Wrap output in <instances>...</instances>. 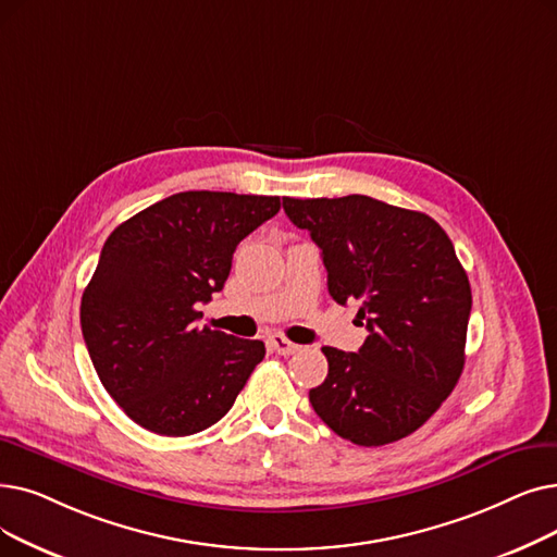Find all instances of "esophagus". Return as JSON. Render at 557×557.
Returning <instances> with one entry per match:
<instances>
[{
  "instance_id": "esophagus-1",
  "label": "esophagus",
  "mask_w": 557,
  "mask_h": 557,
  "mask_svg": "<svg viewBox=\"0 0 557 557\" xmlns=\"http://www.w3.org/2000/svg\"><path fill=\"white\" fill-rule=\"evenodd\" d=\"M269 344H271V348H273L277 355H294V352H298V350H300V346H298V344L288 342V338H286V336H282V334H273V336H269Z\"/></svg>"
}]
</instances>
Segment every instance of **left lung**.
Returning <instances> with one entry per match:
<instances>
[{"mask_svg":"<svg viewBox=\"0 0 557 557\" xmlns=\"http://www.w3.org/2000/svg\"><path fill=\"white\" fill-rule=\"evenodd\" d=\"M282 205L321 248L330 296L359 300L369 330L357 352L323 348L327 377L309 392L313 412L357 446L407 437L465 369L471 286L448 234L421 211L369 196Z\"/></svg>","mask_w":557,"mask_h":557,"instance_id":"1","label":"left lung"}]
</instances>
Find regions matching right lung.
Listing matches in <instances>:
<instances>
[{
    "label": "right lung",
    "instance_id": "obj_1",
    "mask_svg": "<svg viewBox=\"0 0 557 557\" xmlns=\"http://www.w3.org/2000/svg\"><path fill=\"white\" fill-rule=\"evenodd\" d=\"M277 196L184 190L117 225L82 296V332L109 396L140 428L186 437L221 421L263 359L259 338L198 327L236 246Z\"/></svg>",
    "mask_w": 557,
    "mask_h": 557
}]
</instances>
